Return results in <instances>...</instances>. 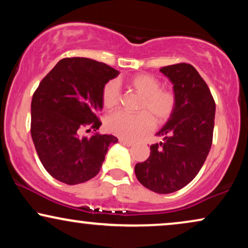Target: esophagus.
<instances>
[{"label":"esophagus","mask_w":248,"mask_h":248,"mask_svg":"<svg viewBox=\"0 0 248 248\" xmlns=\"http://www.w3.org/2000/svg\"><path fill=\"white\" fill-rule=\"evenodd\" d=\"M119 142H120L121 144H124V145H126V146H133L134 145V142H130V140H127L124 139H120V140H119Z\"/></svg>","instance_id":"1"}]
</instances>
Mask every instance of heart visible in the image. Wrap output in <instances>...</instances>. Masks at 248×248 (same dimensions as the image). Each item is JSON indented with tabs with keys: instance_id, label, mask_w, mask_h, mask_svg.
<instances>
[{
	"instance_id": "heart-1",
	"label": "heart",
	"mask_w": 248,
	"mask_h": 248,
	"mask_svg": "<svg viewBox=\"0 0 248 248\" xmlns=\"http://www.w3.org/2000/svg\"><path fill=\"white\" fill-rule=\"evenodd\" d=\"M129 86L143 97L140 105V114L131 115L117 112L106 119L105 128L108 133L121 139L136 140L153 129L155 124H162L171 117L176 108V95L171 89L161 88L158 78L147 73L135 74L128 80ZM121 101L120 88L112 80L103 87L102 103L108 109L117 108Z\"/></svg>"
}]
</instances>
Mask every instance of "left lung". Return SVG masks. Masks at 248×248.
<instances>
[{
	"mask_svg": "<svg viewBox=\"0 0 248 248\" xmlns=\"http://www.w3.org/2000/svg\"><path fill=\"white\" fill-rule=\"evenodd\" d=\"M160 72L173 83L176 108L156 133L162 142L150 146L147 160L135 166L140 184L156 193H171L189 184L207 158L214 130L215 102L192 65H169Z\"/></svg>",
	"mask_w": 248,
	"mask_h": 248,
	"instance_id": "obj_1",
	"label": "left lung"
}]
</instances>
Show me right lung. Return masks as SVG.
Here are the masks:
<instances>
[{
	"instance_id": "add662e5",
	"label": "right lung",
	"mask_w": 248,
	"mask_h": 248,
	"mask_svg": "<svg viewBox=\"0 0 248 248\" xmlns=\"http://www.w3.org/2000/svg\"><path fill=\"white\" fill-rule=\"evenodd\" d=\"M119 75L104 62L74 57L59 61L43 78L31 104V135L41 162L56 180L74 186L95 177L108 146L118 139L83 129H98L102 90Z\"/></svg>"
}]
</instances>
